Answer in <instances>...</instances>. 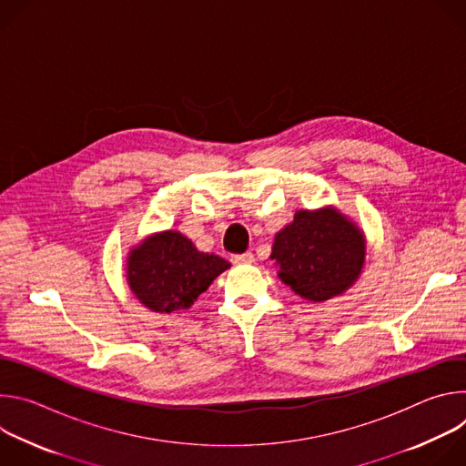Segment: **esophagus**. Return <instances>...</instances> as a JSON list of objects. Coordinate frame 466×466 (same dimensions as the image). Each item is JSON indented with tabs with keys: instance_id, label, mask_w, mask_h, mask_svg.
<instances>
[{
	"instance_id": "1",
	"label": "esophagus",
	"mask_w": 466,
	"mask_h": 466,
	"mask_svg": "<svg viewBox=\"0 0 466 466\" xmlns=\"http://www.w3.org/2000/svg\"><path fill=\"white\" fill-rule=\"evenodd\" d=\"M232 261H234L236 265H247V263H252V261H254V254H252V252L236 254V256H232Z\"/></svg>"
}]
</instances>
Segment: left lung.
Instances as JSON below:
<instances>
[{"instance_id":"left-lung-1","label":"left lung","mask_w":466,"mask_h":466,"mask_svg":"<svg viewBox=\"0 0 466 466\" xmlns=\"http://www.w3.org/2000/svg\"><path fill=\"white\" fill-rule=\"evenodd\" d=\"M367 239L363 230L336 207L299 210L275 234L271 259L279 279L308 302L343 295L363 273Z\"/></svg>"}]
</instances>
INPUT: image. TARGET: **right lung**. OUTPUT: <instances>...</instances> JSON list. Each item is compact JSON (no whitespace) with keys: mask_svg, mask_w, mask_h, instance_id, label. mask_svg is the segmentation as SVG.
I'll list each match as a JSON object with an SVG mask.
<instances>
[{"mask_svg":"<svg viewBox=\"0 0 466 466\" xmlns=\"http://www.w3.org/2000/svg\"><path fill=\"white\" fill-rule=\"evenodd\" d=\"M230 268L221 256L197 250L178 230L147 236L127 254V284L147 309L173 315L186 311L197 297Z\"/></svg>","mask_w":466,"mask_h":466,"instance_id":"obj_1","label":"right lung"}]
</instances>
